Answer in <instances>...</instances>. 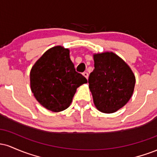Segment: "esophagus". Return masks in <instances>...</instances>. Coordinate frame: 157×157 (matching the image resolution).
Masks as SVG:
<instances>
[{"instance_id": "esophagus-1", "label": "esophagus", "mask_w": 157, "mask_h": 157, "mask_svg": "<svg viewBox=\"0 0 157 157\" xmlns=\"http://www.w3.org/2000/svg\"><path fill=\"white\" fill-rule=\"evenodd\" d=\"M82 75H83V76L86 77V79H88V77H89V74H88V72H86V71H85V72L82 73Z\"/></svg>"}]
</instances>
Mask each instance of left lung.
I'll return each mask as SVG.
<instances>
[{"label":"left lung","instance_id":"obj_1","mask_svg":"<svg viewBox=\"0 0 157 157\" xmlns=\"http://www.w3.org/2000/svg\"><path fill=\"white\" fill-rule=\"evenodd\" d=\"M94 69L89 77L94 103L101 112H115L132 96L135 86L134 73L113 52L94 55Z\"/></svg>","mask_w":157,"mask_h":157}]
</instances>
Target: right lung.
<instances>
[{"mask_svg":"<svg viewBox=\"0 0 157 157\" xmlns=\"http://www.w3.org/2000/svg\"><path fill=\"white\" fill-rule=\"evenodd\" d=\"M86 82V77L75 71L69 50L62 46L45 52L30 72L31 90L36 100L55 112L67 109L77 88Z\"/></svg>","mask_w":157,"mask_h":157,"instance_id":"obj_1","label":"right lung"}]
</instances>
